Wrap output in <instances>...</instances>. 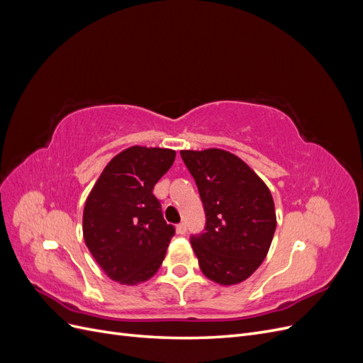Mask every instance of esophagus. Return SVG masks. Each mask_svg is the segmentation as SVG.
I'll list each match as a JSON object with an SVG mask.
<instances>
[{"instance_id": "34e87169", "label": "esophagus", "mask_w": 363, "mask_h": 363, "mask_svg": "<svg viewBox=\"0 0 363 363\" xmlns=\"http://www.w3.org/2000/svg\"><path fill=\"white\" fill-rule=\"evenodd\" d=\"M177 233H179V235H184V233H186V224H184V223L177 224Z\"/></svg>"}]
</instances>
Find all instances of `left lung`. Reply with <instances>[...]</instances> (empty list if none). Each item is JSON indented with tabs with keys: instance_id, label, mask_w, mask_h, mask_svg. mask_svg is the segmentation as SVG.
Wrapping results in <instances>:
<instances>
[{
	"instance_id": "left-lung-1",
	"label": "left lung",
	"mask_w": 363,
	"mask_h": 363,
	"mask_svg": "<svg viewBox=\"0 0 363 363\" xmlns=\"http://www.w3.org/2000/svg\"><path fill=\"white\" fill-rule=\"evenodd\" d=\"M180 155L206 213L204 230L191 236L203 274L225 286L244 281L267 257L276 232L268 186L228 151L183 150Z\"/></svg>"
}]
</instances>
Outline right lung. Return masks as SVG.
I'll return each mask as SVG.
<instances>
[{"label":"right lung","instance_id":"right-lung-1","mask_svg":"<svg viewBox=\"0 0 363 363\" xmlns=\"http://www.w3.org/2000/svg\"><path fill=\"white\" fill-rule=\"evenodd\" d=\"M174 159L168 148L130 147L107 163L87 196L84 242L115 281L138 284L162 265L175 228L163 219L152 189Z\"/></svg>","mask_w":363,"mask_h":363}]
</instances>
